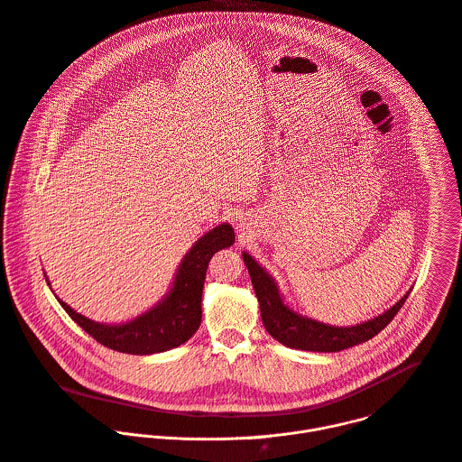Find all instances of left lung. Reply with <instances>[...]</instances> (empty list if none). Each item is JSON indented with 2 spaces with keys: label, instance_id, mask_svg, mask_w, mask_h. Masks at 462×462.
<instances>
[{
  "label": "left lung",
  "instance_id": "1",
  "mask_svg": "<svg viewBox=\"0 0 462 462\" xmlns=\"http://www.w3.org/2000/svg\"><path fill=\"white\" fill-rule=\"evenodd\" d=\"M243 261L248 268L259 300L261 319L266 332L281 345L295 350L341 352L361 345L388 327L410 293L406 291V295L401 297L390 310L366 323L356 327H332L293 312L288 304H284L277 282L272 279V275L246 252H243Z\"/></svg>",
  "mask_w": 462,
  "mask_h": 462
}]
</instances>
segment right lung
Returning a JSON list of instances; mask_svg holds the SVG:
<instances>
[{
  "instance_id": "1",
  "label": "right lung",
  "mask_w": 462,
  "mask_h": 462,
  "mask_svg": "<svg viewBox=\"0 0 462 462\" xmlns=\"http://www.w3.org/2000/svg\"><path fill=\"white\" fill-rule=\"evenodd\" d=\"M234 241L236 234L228 223L208 230L181 259L171 291L156 306L128 323H96L72 310L61 299L58 300L74 323L110 350L132 356H150L172 350L187 343L198 332L201 325L203 284L210 257L216 252L232 246ZM47 284H51L49 279Z\"/></svg>"
}]
</instances>
